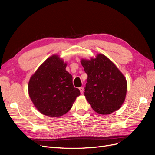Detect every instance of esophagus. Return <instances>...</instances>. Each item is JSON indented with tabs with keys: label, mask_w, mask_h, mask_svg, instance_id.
Masks as SVG:
<instances>
[{
	"label": "esophagus",
	"mask_w": 155,
	"mask_h": 155,
	"mask_svg": "<svg viewBox=\"0 0 155 155\" xmlns=\"http://www.w3.org/2000/svg\"><path fill=\"white\" fill-rule=\"evenodd\" d=\"M79 91H80V92H81V94H83V91H84V88L83 87H79Z\"/></svg>",
	"instance_id": "esophagus-1"
}]
</instances>
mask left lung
I'll list each match as a JSON object with an SVG mask.
<instances>
[{"mask_svg":"<svg viewBox=\"0 0 155 155\" xmlns=\"http://www.w3.org/2000/svg\"><path fill=\"white\" fill-rule=\"evenodd\" d=\"M81 63L88 78L85 96L93 110L109 114L121 107L127 92V81L115 64L106 56L82 59Z\"/></svg>","mask_w":155,"mask_h":155,"instance_id":"obj_1","label":"left lung"}]
</instances>
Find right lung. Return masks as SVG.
<instances>
[{
	"mask_svg": "<svg viewBox=\"0 0 155 155\" xmlns=\"http://www.w3.org/2000/svg\"><path fill=\"white\" fill-rule=\"evenodd\" d=\"M67 64L58 55L46 59L28 83L29 96L35 107L44 115L59 117L71 109L80 91L72 83Z\"/></svg>",
	"mask_w": 155,
	"mask_h": 155,
	"instance_id": "add662e5",
	"label": "right lung"
}]
</instances>
